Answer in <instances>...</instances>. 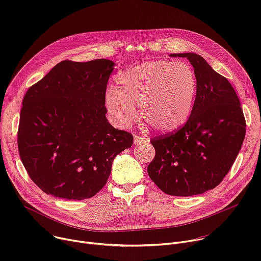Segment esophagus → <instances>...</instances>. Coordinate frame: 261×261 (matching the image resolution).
<instances>
[{
    "mask_svg": "<svg viewBox=\"0 0 261 261\" xmlns=\"http://www.w3.org/2000/svg\"><path fill=\"white\" fill-rule=\"evenodd\" d=\"M148 142H150V139L143 138V137L138 136V135H134V143H135V144H140V143L146 144V143H148Z\"/></svg>",
    "mask_w": 261,
    "mask_h": 261,
    "instance_id": "34e87169",
    "label": "esophagus"
}]
</instances>
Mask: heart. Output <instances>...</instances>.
<instances>
[{
  "instance_id": "b5f03b06",
  "label": "heart",
  "mask_w": 261,
  "mask_h": 261,
  "mask_svg": "<svg viewBox=\"0 0 261 261\" xmlns=\"http://www.w3.org/2000/svg\"><path fill=\"white\" fill-rule=\"evenodd\" d=\"M198 91L197 75L186 62L159 60L128 69L118 79V89L105 93V105L114 122L130 127L138 118L154 130L172 132L190 118Z\"/></svg>"
}]
</instances>
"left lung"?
Here are the masks:
<instances>
[{
  "mask_svg": "<svg viewBox=\"0 0 261 261\" xmlns=\"http://www.w3.org/2000/svg\"><path fill=\"white\" fill-rule=\"evenodd\" d=\"M170 57L189 60L198 91L187 123L151 139L156 155L147 173L168 195H198L217 187L230 170L245 138L246 121L230 83L202 57L193 53Z\"/></svg>",
  "mask_w": 261,
  "mask_h": 261,
  "instance_id": "8db88e82",
  "label": "left lung"
}]
</instances>
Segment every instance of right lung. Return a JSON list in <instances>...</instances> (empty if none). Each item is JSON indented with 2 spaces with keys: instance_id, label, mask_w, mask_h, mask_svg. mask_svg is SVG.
<instances>
[{
  "instance_id": "obj_1",
  "label": "right lung",
  "mask_w": 261,
  "mask_h": 261,
  "mask_svg": "<svg viewBox=\"0 0 261 261\" xmlns=\"http://www.w3.org/2000/svg\"><path fill=\"white\" fill-rule=\"evenodd\" d=\"M114 65L105 59L62 61L25 93L18 152L29 176L46 194L93 197L105 186L116 156L131 147L132 134L105 117Z\"/></svg>"
}]
</instances>
